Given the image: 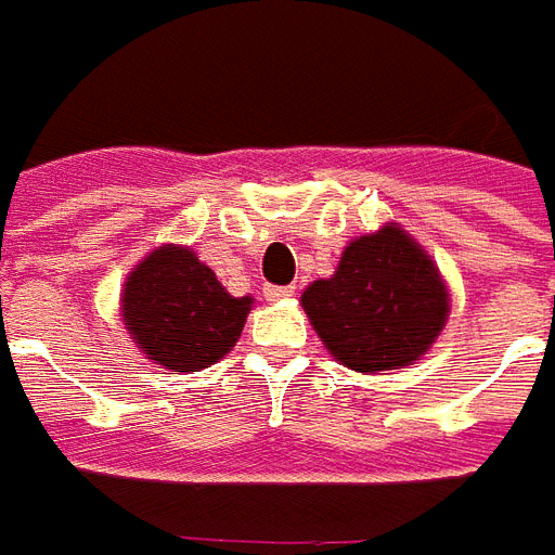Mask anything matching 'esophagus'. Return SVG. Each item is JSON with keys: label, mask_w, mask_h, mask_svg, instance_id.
I'll list each match as a JSON object with an SVG mask.
<instances>
[{"label": "esophagus", "mask_w": 555, "mask_h": 555, "mask_svg": "<svg viewBox=\"0 0 555 555\" xmlns=\"http://www.w3.org/2000/svg\"><path fill=\"white\" fill-rule=\"evenodd\" d=\"M295 293V286H274V283H266L262 286V295L269 298V301H281V298H289Z\"/></svg>", "instance_id": "obj_1"}]
</instances>
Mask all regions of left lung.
<instances>
[{
  "label": "left lung",
  "mask_w": 555,
  "mask_h": 555,
  "mask_svg": "<svg viewBox=\"0 0 555 555\" xmlns=\"http://www.w3.org/2000/svg\"><path fill=\"white\" fill-rule=\"evenodd\" d=\"M301 305L327 351L358 372L411 366L449 313L438 269L399 228L354 238L337 274L307 286Z\"/></svg>",
  "instance_id": "1"
}]
</instances>
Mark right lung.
<instances>
[{
	"mask_svg": "<svg viewBox=\"0 0 555 555\" xmlns=\"http://www.w3.org/2000/svg\"><path fill=\"white\" fill-rule=\"evenodd\" d=\"M250 298L233 295L189 248H159L129 274L124 319L150 361L197 372L221 361L245 327Z\"/></svg>",
	"mask_w": 555,
	"mask_h": 555,
	"instance_id": "right-lung-1",
	"label": "right lung"
}]
</instances>
